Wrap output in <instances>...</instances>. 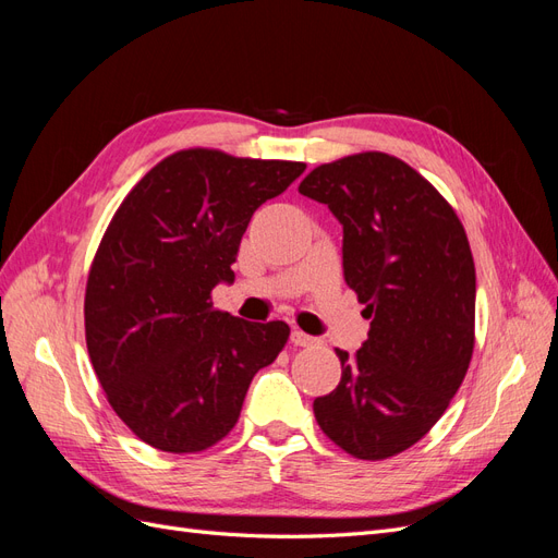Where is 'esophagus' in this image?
<instances>
[{
	"mask_svg": "<svg viewBox=\"0 0 558 558\" xmlns=\"http://www.w3.org/2000/svg\"><path fill=\"white\" fill-rule=\"evenodd\" d=\"M291 342H293L295 347H312V344H316L318 340H316V337L307 335V332H302V330H293V332H291Z\"/></svg>",
	"mask_w": 558,
	"mask_h": 558,
	"instance_id": "1",
	"label": "esophagus"
}]
</instances>
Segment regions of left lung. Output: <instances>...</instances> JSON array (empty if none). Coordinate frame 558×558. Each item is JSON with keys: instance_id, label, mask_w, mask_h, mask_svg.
Instances as JSON below:
<instances>
[{"instance_id": "obj_1", "label": "left lung", "mask_w": 558, "mask_h": 558, "mask_svg": "<svg viewBox=\"0 0 558 558\" xmlns=\"http://www.w3.org/2000/svg\"><path fill=\"white\" fill-rule=\"evenodd\" d=\"M342 223L344 281L369 318L342 379L314 400L330 440L363 461L410 449L445 414L475 349V260L449 202L408 162L365 150L298 185Z\"/></svg>"}]
</instances>
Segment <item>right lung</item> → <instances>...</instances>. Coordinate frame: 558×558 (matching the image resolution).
Listing matches in <instances>:
<instances>
[{
    "mask_svg": "<svg viewBox=\"0 0 558 558\" xmlns=\"http://www.w3.org/2000/svg\"><path fill=\"white\" fill-rule=\"evenodd\" d=\"M305 162L185 148L160 160L113 214L88 272L86 344L123 424L146 445L197 453L234 428L253 375L291 328L214 310L242 234Z\"/></svg>",
    "mask_w": 558,
    "mask_h": 558,
    "instance_id": "right-lung-1",
    "label": "right lung"
}]
</instances>
